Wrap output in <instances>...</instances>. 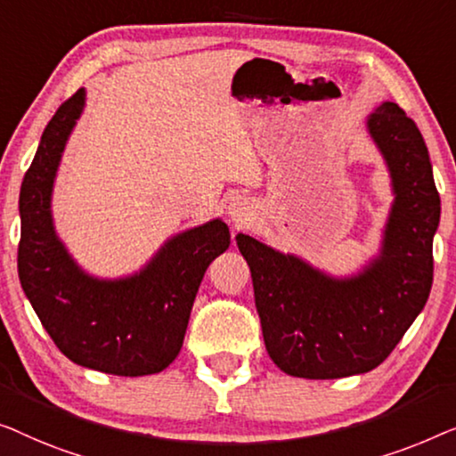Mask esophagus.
Segmentation results:
<instances>
[{
    "label": "esophagus",
    "instance_id": "esophagus-1",
    "mask_svg": "<svg viewBox=\"0 0 456 456\" xmlns=\"http://www.w3.org/2000/svg\"><path fill=\"white\" fill-rule=\"evenodd\" d=\"M227 215L231 216V221H233L237 227H243L249 221V216H252V204H249L248 198L243 196L229 198Z\"/></svg>",
    "mask_w": 456,
    "mask_h": 456
}]
</instances>
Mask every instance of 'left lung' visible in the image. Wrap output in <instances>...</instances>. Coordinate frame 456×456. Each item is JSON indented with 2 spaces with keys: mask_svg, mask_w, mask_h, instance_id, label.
Wrapping results in <instances>:
<instances>
[{
  "mask_svg": "<svg viewBox=\"0 0 456 456\" xmlns=\"http://www.w3.org/2000/svg\"><path fill=\"white\" fill-rule=\"evenodd\" d=\"M384 159L393 204L378 254L351 274H330L297 254L237 233L254 283L268 355L285 374L332 380L374 370L429 297L440 196L413 119L384 101L365 119Z\"/></svg>",
  "mask_w": 456,
  "mask_h": 456,
  "instance_id": "1",
  "label": "left lung"
}]
</instances>
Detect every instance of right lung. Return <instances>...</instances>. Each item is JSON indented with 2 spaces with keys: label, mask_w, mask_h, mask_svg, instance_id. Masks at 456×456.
<instances>
[{
  "label": "right lung",
  "mask_w": 456,
  "mask_h": 456,
  "mask_svg": "<svg viewBox=\"0 0 456 456\" xmlns=\"http://www.w3.org/2000/svg\"><path fill=\"white\" fill-rule=\"evenodd\" d=\"M86 105L80 88L45 127L20 188L18 277L60 351L82 368L149 376L177 357L198 287L231 243L225 221L179 231L144 266L124 277L85 271L55 231L53 185L63 151Z\"/></svg>",
  "instance_id": "1"
}]
</instances>
